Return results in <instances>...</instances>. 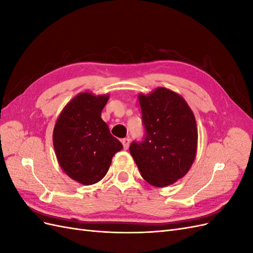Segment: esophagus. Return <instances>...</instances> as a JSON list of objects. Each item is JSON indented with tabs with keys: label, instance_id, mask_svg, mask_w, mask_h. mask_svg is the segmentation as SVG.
Returning a JSON list of instances; mask_svg holds the SVG:
<instances>
[{
	"label": "esophagus",
	"instance_id": "esophagus-1",
	"mask_svg": "<svg viewBox=\"0 0 253 253\" xmlns=\"http://www.w3.org/2000/svg\"><path fill=\"white\" fill-rule=\"evenodd\" d=\"M121 142H122V144H124V149L127 150L128 147H129V139L128 138H124V139H121Z\"/></svg>",
	"mask_w": 253,
	"mask_h": 253
}]
</instances>
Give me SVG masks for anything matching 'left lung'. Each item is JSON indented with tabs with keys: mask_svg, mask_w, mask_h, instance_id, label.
Listing matches in <instances>:
<instances>
[{
	"mask_svg": "<svg viewBox=\"0 0 253 253\" xmlns=\"http://www.w3.org/2000/svg\"><path fill=\"white\" fill-rule=\"evenodd\" d=\"M145 127L144 140L133 142L129 153L143 179L165 188L183 177L192 167L197 150L195 116L179 94L157 87L139 94Z\"/></svg>",
	"mask_w": 253,
	"mask_h": 253,
	"instance_id": "left-lung-1",
	"label": "left lung"
}]
</instances>
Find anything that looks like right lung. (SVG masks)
I'll return each instance as SVG.
<instances>
[{
    "instance_id": "obj_1",
    "label": "right lung",
    "mask_w": 253,
    "mask_h": 253,
    "mask_svg": "<svg viewBox=\"0 0 253 253\" xmlns=\"http://www.w3.org/2000/svg\"><path fill=\"white\" fill-rule=\"evenodd\" d=\"M109 98L89 91L78 94L64 106L53 127V149L61 169L81 185L100 181L113 156L124 148L101 118Z\"/></svg>"
}]
</instances>
